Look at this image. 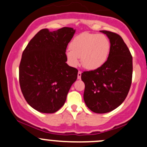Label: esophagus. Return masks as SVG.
Segmentation results:
<instances>
[{"instance_id":"34e87169","label":"esophagus","mask_w":147,"mask_h":147,"mask_svg":"<svg viewBox=\"0 0 147 147\" xmlns=\"http://www.w3.org/2000/svg\"><path fill=\"white\" fill-rule=\"evenodd\" d=\"M81 76H82V71H79V72H78V74H77V77L79 80H80V79H81Z\"/></svg>"}]
</instances>
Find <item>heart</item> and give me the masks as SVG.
I'll list each match as a JSON object with an SVG mask.
<instances>
[{"instance_id": "heart-1", "label": "heart", "mask_w": 147, "mask_h": 147, "mask_svg": "<svg viewBox=\"0 0 147 147\" xmlns=\"http://www.w3.org/2000/svg\"><path fill=\"white\" fill-rule=\"evenodd\" d=\"M110 41L107 36L84 32L73 39L70 49L66 51L67 61L73 66L82 65L88 70H96L107 62L110 52Z\"/></svg>"}]
</instances>
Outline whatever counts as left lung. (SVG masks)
I'll return each mask as SVG.
<instances>
[{
	"label": "left lung",
	"instance_id": "1",
	"mask_svg": "<svg viewBox=\"0 0 147 147\" xmlns=\"http://www.w3.org/2000/svg\"><path fill=\"white\" fill-rule=\"evenodd\" d=\"M110 41V52L101 67L82 73L85 85L84 100L96 113H106L117 108L125 100L132 77V57L120 35L101 31Z\"/></svg>",
	"mask_w": 147,
	"mask_h": 147
}]
</instances>
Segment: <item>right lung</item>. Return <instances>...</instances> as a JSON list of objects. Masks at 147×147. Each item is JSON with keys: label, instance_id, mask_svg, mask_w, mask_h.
I'll use <instances>...</instances> for the list:
<instances>
[{"label": "right lung", "instance_id": "add662e5", "mask_svg": "<svg viewBox=\"0 0 147 147\" xmlns=\"http://www.w3.org/2000/svg\"><path fill=\"white\" fill-rule=\"evenodd\" d=\"M75 30L69 27L41 29L22 54L19 82L28 105L43 113H54L64 105L78 70L66 63V49Z\"/></svg>", "mask_w": 147, "mask_h": 147}]
</instances>
